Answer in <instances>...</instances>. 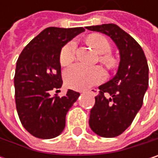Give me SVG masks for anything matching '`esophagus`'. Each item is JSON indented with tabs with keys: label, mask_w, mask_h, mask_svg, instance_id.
I'll list each match as a JSON object with an SVG mask.
<instances>
[{
	"label": "esophagus",
	"mask_w": 158,
	"mask_h": 158,
	"mask_svg": "<svg viewBox=\"0 0 158 158\" xmlns=\"http://www.w3.org/2000/svg\"><path fill=\"white\" fill-rule=\"evenodd\" d=\"M88 92H89V93L93 94L94 96H96V95H98V93H99V89H90L88 90Z\"/></svg>",
	"instance_id": "obj_1"
}]
</instances>
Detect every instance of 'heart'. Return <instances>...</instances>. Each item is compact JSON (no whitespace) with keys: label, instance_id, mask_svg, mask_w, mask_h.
Segmentation results:
<instances>
[{"label":"heart","instance_id":"heart-1","mask_svg":"<svg viewBox=\"0 0 158 158\" xmlns=\"http://www.w3.org/2000/svg\"><path fill=\"white\" fill-rule=\"evenodd\" d=\"M89 45L99 54L102 55L100 59L108 68H113L116 60L110 56L111 45L110 41L102 35L93 34L87 39ZM77 44L74 40L67 43L60 51L59 62L62 66H68L75 59ZM105 71L101 67H87L82 64H75L68 68L64 72V79L67 85L75 89H85L96 85L105 79Z\"/></svg>","mask_w":158,"mask_h":158}]
</instances>
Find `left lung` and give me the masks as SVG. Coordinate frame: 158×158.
I'll use <instances>...</instances> for the list:
<instances>
[{"label":"left lung","instance_id":"1","mask_svg":"<svg viewBox=\"0 0 158 158\" xmlns=\"http://www.w3.org/2000/svg\"><path fill=\"white\" fill-rule=\"evenodd\" d=\"M88 30L110 36L120 53L116 75L99 87L90 110L89 127L102 137H115L133 123L141 109L148 87V65L140 45L114 23L87 26Z\"/></svg>","mask_w":158,"mask_h":158}]
</instances>
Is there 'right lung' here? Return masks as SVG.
Instances as JSON below:
<instances>
[{
  "label": "right lung",
  "instance_id": "add662e5",
  "mask_svg": "<svg viewBox=\"0 0 158 158\" xmlns=\"http://www.w3.org/2000/svg\"><path fill=\"white\" fill-rule=\"evenodd\" d=\"M83 27H48L35 36L16 62V110L27 132L41 139L58 136L66 125V115L78 100L79 92L69 89L63 97L50 96L62 86L59 55L62 48Z\"/></svg>",
  "mask_w": 158,
  "mask_h": 158
}]
</instances>
